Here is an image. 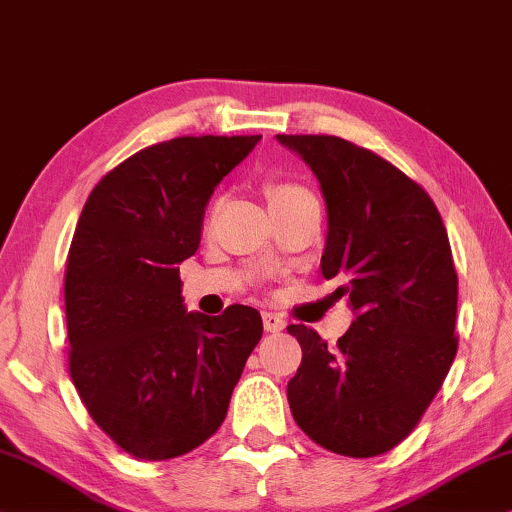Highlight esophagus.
Here are the masks:
<instances>
[{
	"mask_svg": "<svg viewBox=\"0 0 512 512\" xmlns=\"http://www.w3.org/2000/svg\"><path fill=\"white\" fill-rule=\"evenodd\" d=\"M262 321H264V328H267L269 333H281L283 328H286V321H283L281 314L264 312V314H262Z\"/></svg>",
	"mask_w": 512,
	"mask_h": 512,
	"instance_id": "34e87169",
	"label": "esophagus"
}]
</instances>
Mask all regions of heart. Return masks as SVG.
I'll return each instance as SVG.
<instances>
[{
  "label": "heart",
  "mask_w": 512,
  "mask_h": 512,
  "mask_svg": "<svg viewBox=\"0 0 512 512\" xmlns=\"http://www.w3.org/2000/svg\"><path fill=\"white\" fill-rule=\"evenodd\" d=\"M264 193H267L271 205L286 203V200L302 198V196H312V193L304 189L302 184H297V181H288V179H269L267 184H264Z\"/></svg>",
  "instance_id": "heart-1"
}]
</instances>
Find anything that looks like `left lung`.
<instances>
[{"label":"left lung","instance_id":"obj_1","mask_svg":"<svg viewBox=\"0 0 512 512\" xmlns=\"http://www.w3.org/2000/svg\"><path fill=\"white\" fill-rule=\"evenodd\" d=\"M319 179L328 210L323 278H340L357 321L328 347L290 323L302 364L288 404L304 435L349 458L411 435L456 357L458 276L428 191L378 153L331 134H278Z\"/></svg>","mask_w":512,"mask_h":512}]
</instances>
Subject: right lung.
Listing matches in <instances>:
<instances>
[{
	"instance_id": "add662e5",
	"label": "right lung",
	"mask_w": 512,
	"mask_h": 512,
	"mask_svg": "<svg viewBox=\"0 0 512 512\" xmlns=\"http://www.w3.org/2000/svg\"><path fill=\"white\" fill-rule=\"evenodd\" d=\"M260 139L141 148L101 177L77 219L63 288L70 378L94 423L141 461L215 435L262 338V316L245 304L186 312L177 269L198 250L215 186Z\"/></svg>"
}]
</instances>
